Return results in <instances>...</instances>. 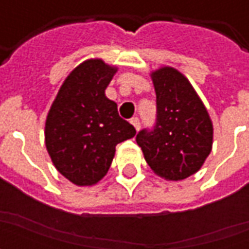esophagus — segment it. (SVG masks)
<instances>
[{
    "label": "esophagus",
    "instance_id": "34e87169",
    "mask_svg": "<svg viewBox=\"0 0 249 249\" xmlns=\"http://www.w3.org/2000/svg\"><path fill=\"white\" fill-rule=\"evenodd\" d=\"M130 124H132V125H133V126H135V129H136V130L140 129L141 123H140V120H139V117H133V119L130 120Z\"/></svg>",
    "mask_w": 249,
    "mask_h": 249
}]
</instances>
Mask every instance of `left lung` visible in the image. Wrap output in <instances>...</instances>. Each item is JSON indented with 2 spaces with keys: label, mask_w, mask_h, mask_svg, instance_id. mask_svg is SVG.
<instances>
[{
  "label": "left lung",
  "mask_w": 249,
  "mask_h": 249,
  "mask_svg": "<svg viewBox=\"0 0 249 249\" xmlns=\"http://www.w3.org/2000/svg\"><path fill=\"white\" fill-rule=\"evenodd\" d=\"M156 90V121L136 141L148 165L167 180L197 172L212 149L213 128L208 112L187 78L173 68L152 74Z\"/></svg>",
  "instance_id": "1"
}]
</instances>
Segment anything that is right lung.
Listing matches in <instances>:
<instances>
[{"instance_id": "right-lung-1", "label": "right lung", "mask_w": 249, "mask_h": 249, "mask_svg": "<svg viewBox=\"0 0 249 249\" xmlns=\"http://www.w3.org/2000/svg\"><path fill=\"white\" fill-rule=\"evenodd\" d=\"M116 68L88 60L58 90L45 124V144L57 171L76 185H93L107 175L116 145L136 135L105 96Z\"/></svg>"}]
</instances>
